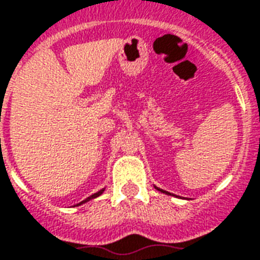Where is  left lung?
I'll list each match as a JSON object with an SVG mask.
<instances>
[{
  "label": "left lung",
  "instance_id": "obj_1",
  "mask_svg": "<svg viewBox=\"0 0 260 260\" xmlns=\"http://www.w3.org/2000/svg\"><path fill=\"white\" fill-rule=\"evenodd\" d=\"M156 188V187H155ZM156 189H158V191H161V192H164V193H169V192H166V191H164V189H161V188H156Z\"/></svg>",
  "mask_w": 260,
  "mask_h": 260
}]
</instances>
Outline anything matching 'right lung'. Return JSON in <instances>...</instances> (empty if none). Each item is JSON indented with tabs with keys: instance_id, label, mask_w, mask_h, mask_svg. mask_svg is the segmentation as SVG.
Here are the masks:
<instances>
[{
	"instance_id": "1",
	"label": "right lung",
	"mask_w": 260,
	"mask_h": 260,
	"mask_svg": "<svg viewBox=\"0 0 260 260\" xmlns=\"http://www.w3.org/2000/svg\"><path fill=\"white\" fill-rule=\"evenodd\" d=\"M102 192H104V189H101V191H99V192H96V193H94V195H91L90 198H87L86 201H83L82 203H79V205H83V203H86V202L91 201V199H94V198H96V196H99V195H101V193H102ZM79 205H77V206H79Z\"/></svg>"
}]
</instances>
